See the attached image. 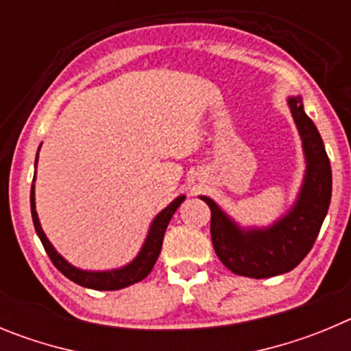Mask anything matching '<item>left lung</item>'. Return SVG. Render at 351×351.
Listing matches in <instances>:
<instances>
[{
	"label": "left lung",
	"mask_w": 351,
	"mask_h": 351,
	"mask_svg": "<svg viewBox=\"0 0 351 351\" xmlns=\"http://www.w3.org/2000/svg\"><path fill=\"white\" fill-rule=\"evenodd\" d=\"M306 157L302 189L292 210L266 229H241L210 197L211 241L215 254L234 274L271 278L292 271L313 248L332 194V171L317 125L302 108L301 96L289 97Z\"/></svg>",
	"instance_id": "8db88e82"
}]
</instances>
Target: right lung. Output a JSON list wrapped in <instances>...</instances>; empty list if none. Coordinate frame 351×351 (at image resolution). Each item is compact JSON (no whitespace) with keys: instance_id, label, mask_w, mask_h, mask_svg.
<instances>
[{"instance_id":"1","label":"right lung","mask_w":351,"mask_h":351,"mask_svg":"<svg viewBox=\"0 0 351 351\" xmlns=\"http://www.w3.org/2000/svg\"><path fill=\"white\" fill-rule=\"evenodd\" d=\"M38 160V154H36ZM34 182V178H33ZM185 201V195H180L169 204L168 208H164L156 219H154L150 230H148V236L145 239L143 246H141L140 254L131 264H128L125 267L121 269H112V271H82L78 267L71 266L69 262H66L61 255L56 252L50 241L47 239L45 232H43L42 226H40V220H38V213L34 210V185L31 187V215H33V223L34 229H36V234L42 241L43 248H45L47 255L50 257L52 264L64 274L66 278H69L71 282L78 283L82 287H87V289L93 290H119L124 289V287L132 285V283H138L141 280L150 274L154 264H156L157 257L160 254V248H162V239L164 232H166V227H168L169 220L175 215V211L178 210L180 204Z\"/></svg>"}]
</instances>
